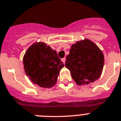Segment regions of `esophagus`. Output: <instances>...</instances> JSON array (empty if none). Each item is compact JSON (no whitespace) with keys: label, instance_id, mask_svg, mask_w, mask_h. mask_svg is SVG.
I'll return each mask as SVG.
<instances>
[{"label":"esophagus","instance_id":"1","mask_svg":"<svg viewBox=\"0 0 121 121\" xmlns=\"http://www.w3.org/2000/svg\"><path fill=\"white\" fill-rule=\"evenodd\" d=\"M61 61L63 62V63L65 64V61H66V58H62L61 59Z\"/></svg>","mask_w":121,"mask_h":121}]
</instances>
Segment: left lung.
I'll list each match as a JSON object with an SVG mask.
<instances>
[{
	"instance_id": "obj_1",
	"label": "left lung",
	"mask_w": 121,
	"mask_h": 121,
	"mask_svg": "<svg viewBox=\"0 0 121 121\" xmlns=\"http://www.w3.org/2000/svg\"><path fill=\"white\" fill-rule=\"evenodd\" d=\"M104 65V56L102 50L95 43L85 38L71 46L65 66L76 84L85 85L99 78Z\"/></svg>"
}]
</instances>
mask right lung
<instances>
[{
    "mask_svg": "<svg viewBox=\"0 0 121 121\" xmlns=\"http://www.w3.org/2000/svg\"><path fill=\"white\" fill-rule=\"evenodd\" d=\"M23 65L31 82L48 88L56 83L60 71L64 67L56 51L43 42H36L28 48L23 57Z\"/></svg>",
    "mask_w": 121,
    "mask_h": 121,
    "instance_id": "add662e5",
    "label": "right lung"
}]
</instances>
